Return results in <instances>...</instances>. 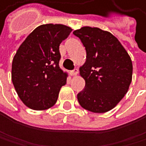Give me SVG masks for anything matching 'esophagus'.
<instances>
[{"instance_id":"34e87169","label":"esophagus","mask_w":146,"mask_h":146,"mask_svg":"<svg viewBox=\"0 0 146 146\" xmlns=\"http://www.w3.org/2000/svg\"><path fill=\"white\" fill-rule=\"evenodd\" d=\"M70 74H71L72 76H75V75H77V74H78V69H74V70L71 71V72H70Z\"/></svg>"}]
</instances>
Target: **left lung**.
<instances>
[{
    "label": "left lung",
    "instance_id": "obj_1",
    "mask_svg": "<svg viewBox=\"0 0 146 146\" xmlns=\"http://www.w3.org/2000/svg\"><path fill=\"white\" fill-rule=\"evenodd\" d=\"M85 46L86 62L80 74L86 85L77 94L80 106L94 113L114 109L128 92L132 80V61L124 47L110 32L82 27L74 31Z\"/></svg>",
    "mask_w": 146,
    "mask_h": 146
}]
</instances>
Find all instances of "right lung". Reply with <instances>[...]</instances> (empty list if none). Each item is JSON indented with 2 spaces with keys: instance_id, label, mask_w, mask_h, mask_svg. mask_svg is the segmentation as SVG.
I'll return each instance as SVG.
<instances>
[{
  "instance_id": "right-lung-1",
  "label": "right lung",
  "mask_w": 146,
  "mask_h": 146,
  "mask_svg": "<svg viewBox=\"0 0 146 146\" xmlns=\"http://www.w3.org/2000/svg\"><path fill=\"white\" fill-rule=\"evenodd\" d=\"M72 30L63 24H43L26 37L12 62L11 78L21 101L34 110L56 103L67 74L59 67V44Z\"/></svg>"
}]
</instances>
